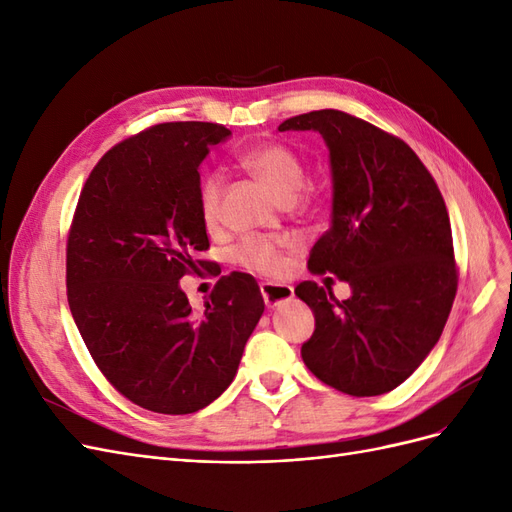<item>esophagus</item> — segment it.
Returning <instances> with one entry per match:
<instances>
[{
  "instance_id": "34e87169",
  "label": "esophagus",
  "mask_w": 512,
  "mask_h": 512,
  "mask_svg": "<svg viewBox=\"0 0 512 512\" xmlns=\"http://www.w3.org/2000/svg\"><path fill=\"white\" fill-rule=\"evenodd\" d=\"M260 292H262V299H265L267 307H277V305H282V303H288L294 297L292 286L273 284V282L260 284Z\"/></svg>"
}]
</instances>
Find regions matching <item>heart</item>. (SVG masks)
Here are the masks:
<instances>
[{
	"instance_id": "b5f03b06",
	"label": "heart",
	"mask_w": 512,
	"mask_h": 512,
	"mask_svg": "<svg viewBox=\"0 0 512 512\" xmlns=\"http://www.w3.org/2000/svg\"><path fill=\"white\" fill-rule=\"evenodd\" d=\"M241 166L252 173L267 190L284 203L294 200L303 188L305 164L297 151L282 143H267L243 151L239 156ZM222 198V177L207 175L198 188V211L207 226H213L220 218ZM237 260L243 267L258 271L262 275H277L284 269V256L273 243L247 241L237 250Z\"/></svg>"
}]
</instances>
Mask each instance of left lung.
Here are the masks:
<instances>
[{
	"mask_svg": "<svg viewBox=\"0 0 512 512\" xmlns=\"http://www.w3.org/2000/svg\"><path fill=\"white\" fill-rule=\"evenodd\" d=\"M277 130L318 132L329 149L331 226L307 267L350 286L346 301L314 282L294 288L316 318L303 363L346 395L389 393L438 344L455 301L444 198L404 141L363 119L324 108L290 117Z\"/></svg>",
	"mask_w": 512,
	"mask_h": 512,
	"instance_id": "obj_1",
	"label": "left lung"
}]
</instances>
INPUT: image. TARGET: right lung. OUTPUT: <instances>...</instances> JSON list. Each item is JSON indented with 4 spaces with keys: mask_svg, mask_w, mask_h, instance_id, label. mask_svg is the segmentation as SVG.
<instances>
[{
    "mask_svg": "<svg viewBox=\"0 0 512 512\" xmlns=\"http://www.w3.org/2000/svg\"><path fill=\"white\" fill-rule=\"evenodd\" d=\"M230 136L205 121L136 134L104 153L74 213L72 318L108 382L151 412L192 414L218 399L265 312L247 273L222 277L200 309L179 286L209 247L198 168Z\"/></svg>",
    "mask_w": 512,
    "mask_h": 512,
    "instance_id": "add662e5",
    "label": "right lung"
}]
</instances>
